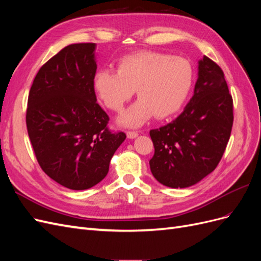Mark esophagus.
<instances>
[{
  "mask_svg": "<svg viewBox=\"0 0 261 261\" xmlns=\"http://www.w3.org/2000/svg\"><path fill=\"white\" fill-rule=\"evenodd\" d=\"M126 135H127V137H128V138H132V139H133V138H136V137L138 136V132H134V130L132 132V130H128L127 133H126Z\"/></svg>",
  "mask_w": 261,
  "mask_h": 261,
  "instance_id": "obj_1",
  "label": "esophagus"
}]
</instances>
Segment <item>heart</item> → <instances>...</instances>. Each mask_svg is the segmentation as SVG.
Wrapping results in <instances>:
<instances>
[{"mask_svg":"<svg viewBox=\"0 0 261 261\" xmlns=\"http://www.w3.org/2000/svg\"><path fill=\"white\" fill-rule=\"evenodd\" d=\"M194 82V69L181 57L141 51L124 57L112 69H99L93 87L102 102L121 111L135 93L139 99L118 118L124 126L138 127L153 115L167 118L179 111Z\"/></svg>","mask_w":261,"mask_h":261,"instance_id":"1","label":"heart"}]
</instances>
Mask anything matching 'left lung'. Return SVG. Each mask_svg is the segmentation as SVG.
Returning <instances> with one entry per match:
<instances>
[{
    "mask_svg": "<svg viewBox=\"0 0 261 261\" xmlns=\"http://www.w3.org/2000/svg\"><path fill=\"white\" fill-rule=\"evenodd\" d=\"M233 99L223 70L207 57L199 61L194 96L174 121L150 130L154 154L150 170L159 183L185 188L217 168L233 126Z\"/></svg>",
    "mask_w": 261,
    "mask_h": 261,
    "instance_id": "left-lung-1",
    "label": "left lung"
}]
</instances>
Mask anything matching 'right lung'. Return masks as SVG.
Instances as JSON below:
<instances>
[{"mask_svg": "<svg viewBox=\"0 0 261 261\" xmlns=\"http://www.w3.org/2000/svg\"><path fill=\"white\" fill-rule=\"evenodd\" d=\"M94 49V43L65 46L39 69L28 96L26 124L37 161L49 177L74 191L107 176L126 138L109 129V115L97 102Z\"/></svg>", "mask_w": 261, "mask_h": 261, "instance_id": "add662e5", "label": "right lung"}]
</instances>
